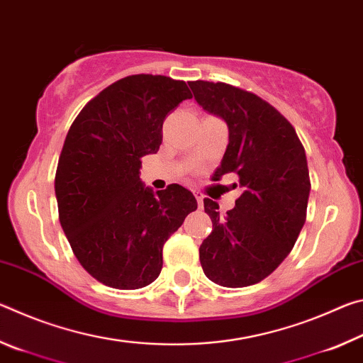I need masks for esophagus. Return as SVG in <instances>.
<instances>
[{
	"instance_id": "1",
	"label": "esophagus",
	"mask_w": 363,
	"mask_h": 363,
	"mask_svg": "<svg viewBox=\"0 0 363 363\" xmlns=\"http://www.w3.org/2000/svg\"><path fill=\"white\" fill-rule=\"evenodd\" d=\"M194 195H195L196 201H199V206L201 208V205H203V194L199 192V190H194Z\"/></svg>"
}]
</instances>
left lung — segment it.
<instances>
[{
	"mask_svg": "<svg viewBox=\"0 0 363 363\" xmlns=\"http://www.w3.org/2000/svg\"><path fill=\"white\" fill-rule=\"evenodd\" d=\"M189 86L196 104L229 128L214 177L235 173L243 190L225 216L216 201L203 200L213 230L200 245L201 267L220 286L255 285L290 255L306 223L311 181L304 147L290 121L256 94L201 79Z\"/></svg>",
	"mask_w": 363,
	"mask_h": 363,
	"instance_id": "obj_1",
	"label": "left lung"
}]
</instances>
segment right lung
<instances>
[{"instance_id":"add662e5","label":"right lung","mask_w":363,"mask_h":363,"mask_svg":"<svg viewBox=\"0 0 363 363\" xmlns=\"http://www.w3.org/2000/svg\"><path fill=\"white\" fill-rule=\"evenodd\" d=\"M192 94L163 75H131L89 101L67 133L56 171L59 220L79 264L101 284L138 290L163 266V245L196 210L179 184L153 192L140 158L157 153L163 121Z\"/></svg>"}]
</instances>
